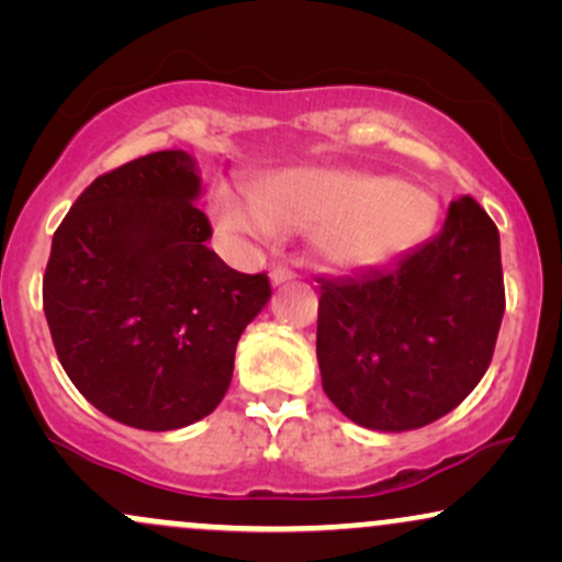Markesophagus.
Returning <instances> with one entry per match:
<instances>
[{
    "label": "esophagus",
    "instance_id": "34e87169",
    "mask_svg": "<svg viewBox=\"0 0 562 562\" xmlns=\"http://www.w3.org/2000/svg\"><path fill=\"white\" fill-rule=\"evenodd\" d=\"M269 280H272V285H285V282L295 280V272L288 267H274L272 274H269Z\"/></svg>",
    "mask_w": 562,
    "mask_h": 562
}]
</instances>
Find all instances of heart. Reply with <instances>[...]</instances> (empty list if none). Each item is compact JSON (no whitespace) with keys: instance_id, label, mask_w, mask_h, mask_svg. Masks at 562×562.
I'll return each mask as SVG.
<instances>
[{"instance_id":"heart-1","label":"heart","mask_w":562,"mask_h":562,"mask_svg":"<svg viewBox=\"0 0 562 562\" xmlns=\"http://www.w3.org/2000/svg\"><path fill=\"white\" fill-rule=\"evenodd\" d=\"M428 190L391 173L288 169L256 182L254 192L222 182L211 218L224 240L267 243L277 232L308 229L312 254L330 269H375L409 254L436 227Z\"/></svg>"}]
</instances>
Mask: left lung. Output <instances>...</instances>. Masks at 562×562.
Returning a JSON list of instances; mask_svg holds the SVG:
<instances>
[{"label": "left lung", "instance_id": "8db88e82", "mask_svg": "<svg viewBox=\"0 0 562 562\" xmlns=\"http://www.w3.org/2000/svg\"><path fill=\"white\" fill-rule=\"evenodd\" d=\"M322 389L357 425L423 428L462 404L492 364L505 314L499 232L473 198L389 269L322 280Z\"/></svg>", "mask_w": 562, "mask_h": 562}]
</instances>
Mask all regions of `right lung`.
<instances>
[{
  "instance_id": "add662e5",
  "label": "right lung",
  "mask_w": 562,
  "mask_h": 562,
  "mask_svg": "<svg viewBox=\"0 0 562 562\" xmlns=\"http://www.w3.org/2000/svg\"><path fill=\"white\" fill-rule=\"evenodd\" d=\"M184 150L97 177L53 237L42 299L70 383L102 415L173 430L229 389L237 340L267 306V272L243 274L209 248Z\"/></svg>"
}]
</instances>
